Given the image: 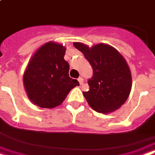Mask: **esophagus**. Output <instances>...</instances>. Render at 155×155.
<instances>
[{"mask_svg": "<svg viewBox=\"0 0 155 155\" xmlns=\"http://www.w3.org/2000/svg\"><path fill=\"white\" fill-rule=\"evenodd\" d=\"M78 80L79 84L80 85L83 84V78H81V77H80V78H78Z\"/></svg>", "mask_w": 155, "mask_h": 155, "instance_id": "esophagus-1", "label": "esophagus"}]
</instances>
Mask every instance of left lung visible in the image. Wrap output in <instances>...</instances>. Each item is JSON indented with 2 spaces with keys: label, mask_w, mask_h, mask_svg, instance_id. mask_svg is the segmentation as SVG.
Masks as SVG:
<instances>
[{
  "label": "left lung",
  "mask_w": 155,
  "mask_h": 155,
  "mask_svg": "<svg viewBox=\"0 0 155 155\" xmlns=\"http://www.w3.org/2000/svg\"><path fill=\"white\" fill-rule=\"evenodd\" d=\"M75 48L84 54L93 69L88 79L90 89L83 95L94 110L102 114L113 112L128 98L131 88V71L126 60L114 47L99 44L90 48L74 42Z\"/></svg>",
  "instance_id": "obj_1"
}]
</instances>
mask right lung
<instances>
[{
	"instance_id": "obj_1",
	"label": "right lung",
	"mask_w": 155,
	"mask_h": 155,
	"mask_svg": "<svg viewBox=\"0 0 155 155\" xmlns=\"http://www.w3.org/2000/svg\"><path fill=\"white\" fill-rule=\"evenodd\" d=\"M66 48L47 42L38 49L29 61L24 74L28 98L41 108H54L63 103L73 87L79 86L69 78V64L64 60Z\"/></svg>"
}]
</instances>
